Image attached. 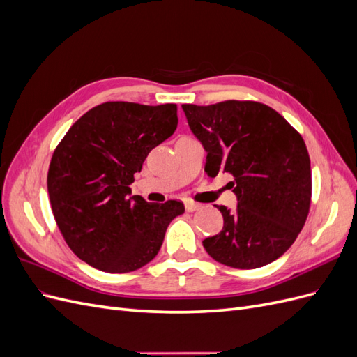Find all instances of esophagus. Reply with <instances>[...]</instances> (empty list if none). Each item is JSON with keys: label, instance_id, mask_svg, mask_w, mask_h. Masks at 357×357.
Here are the masks:
<instances>
[{"label": "esophagus", "instance_id": "1", "mask_svg": "<svg viewBox=\"0 0 357 357\" xmlns=\"http://www.w3.org/2000/svg\"><path fill=\"white\" fill-rule=\"evenodd\" d=\"M185 208H186V211H195L199 208V204L188 199V201H185Z\"/></svg>", "mask_w": 357, "mask_h": 357}]
</instances>
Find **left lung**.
I'll return each mask as SVG.
<instances>
[{
    "label": "left lung",
    "instance_id": "obj_1",
    "mask_svg": "<svg viewBox=\"0 0 357 357\" xmlns=\"http://www.w3.org/2000/svg\"><path fill=\"white\" fill-rule=\"evenodd\" d=\"M190 131L207 152L205 172H228L236 210L215 205L223 229L202 241L223 265L253 269L294 244L311 204V167L301 134L271 107L255 101L183 104Z\"/></svg>",
    "mask_w": 357,
    "mask_h": 357
}]
</instances>
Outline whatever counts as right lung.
<instances>
[{
	"mask_svg": "<svg viewBox=\"0 0 357 357\" xmlns=\"http://www.w3.org/2000/svg\"><path fill=\"white\" fill-rule=\"evenodd\" d=\"M177 105L112 101L75 122L53 152L47 192L58 228L74 255L105 273H131L158 255L185 205L131 197L150 150L174 134Z\"/></svg>",
	"mask_w": 357,
	"mask_h": 357,
	"instance_id": "1",
	"label": "right lung"
}]
</instances>
